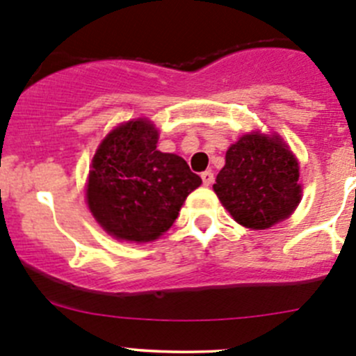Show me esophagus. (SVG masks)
I'll return each mask as SVG.
<instances>
[{
    "label": "esophagus",
    "mask_w": 356,
    "mask_h": 356,
    "mask_svg": "<svg viewBox=\"0 0 356 356\" xmlns=\"http://www.w3.org/2000/svg\"><path fill=\"white\" fill-rule=\"evenodd\" d=\"M201 179H203V184L204 186H211V184H213V181H215L213 172H211V170H204L203 174H201Z\"/></svg>",
    "instance_id": "obj_1"
}]
</instances>
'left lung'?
Masks as SVG:
<instances>
[{"label":"left lung","instance_id":"obj_1","mask_svg":"<svg viewBox=\"0 0 356 356\" xmlns=\"http://www.w3.org/2000/svg\"><path fill=\"white\" fill-rule=\"evenodd\" d=\"M300 165L277 134H245L225 153L213 191L238 224L261 231L286 220L301 201Z\"/></svg>","mask_w":356,"mask_h":356}]
</instances>
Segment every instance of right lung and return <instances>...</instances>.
<instances>
[{"label":"right lung","mask_w":356,"mask_h":356,"mask_svg":"<svg viewBox=\"0 0 356 356\" xmlns=\"http://www.w3.org/2000/svg\"><path fill=\"white\" fill-rule=\"evenodd\" d=\"M148 118L117 125L92 156L86 200L99 225L120 241L149 243L172 227L201 184L184 158L156 149Z\"/></svg>","instance_id":"add662e5"}]
</instances>
